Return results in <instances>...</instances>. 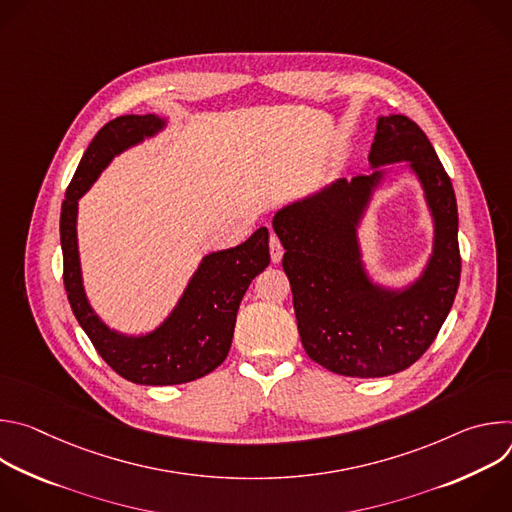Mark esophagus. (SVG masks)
Instances as JSON below:
<instances>
[{
	"mask_svg": "<svg viewBox=\"0 0 512 512\" xmlns=\"http://www.w3.org/2000/svg\"><path fill=\"white\" fill-rule=\"evenodd\" d=\"M269 253H271L273 263H279L281 257H283V245H281V241L277 239L275 233H271V237H269Z\"/></svg>",
	"mask_w": 512,
	"mask_h": 512,
	"instance_id": "1",
	"label": "esophagus"
}]
</instances>
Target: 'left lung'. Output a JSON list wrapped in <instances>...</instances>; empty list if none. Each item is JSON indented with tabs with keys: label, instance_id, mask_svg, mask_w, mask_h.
Segmentation results:
<instances>
[{
	"label": "left lung",
	"instance_id": "obj_1",
	"mask_svg": "<svg viewBox=\"0 0 512 512\" xmlns=\"http://www.w3.org/2000/svg\"><path fill=\"white\" fill-rule=\"evenodd\" d=\"M369 160L373 166L411 162L435 218L433 257L403 294L375 289L358 261L354 227L379 172L340 180L273 218L308 356L358 379L405 371L423 356L452 310L462 271L456 194L421 127L405 115L381 117Z\"/></svg>",
	"mask_w": 512,
	"mask_h": 512
}]
</instances>
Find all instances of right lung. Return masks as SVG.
Wrapping results in <instances>:
<instances>
[{"label":"right lung","mask_w":512,"mask_h":512,"mask_svg":"<svg viewBox=\"0 0 512 512\" xmlns=\"http://www.w3.org/2000/svg\"><path fill=\"white\" fill-rule=\"evenodd\" d=\"M162 127L154 115H123L105 123L72 176L60 210L64 289L95 350L123 379L137 385H182L212 373L231 348L237 310L249 283L269 265V233L257 229L235 249L204 257L184 298L154 334L127 338L111 332L87 304L77 251V200L121 150Z\"/></svg>","instance_id":"add662e5"}]
</instances>
